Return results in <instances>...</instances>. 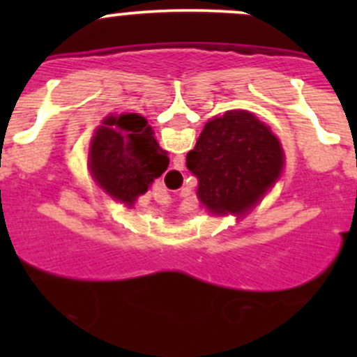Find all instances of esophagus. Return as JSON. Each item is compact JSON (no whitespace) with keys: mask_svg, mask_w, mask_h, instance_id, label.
Returning <instances> with one entry per match:
<instances>
[{"mask_svg":"<svg viewBox=\"0 0 357 357\" xmlns=\"http://www.w3.org/2000/svg\"><path fill=\"white\" fill-rule=\"evenodd\" d=\"M171 174H172V178H181V171H179V169H172Z\"/></svg>","mask_w":357,"mask_h":357,"instance_id":"obj_1","label":"esophagus"}]
</instances>
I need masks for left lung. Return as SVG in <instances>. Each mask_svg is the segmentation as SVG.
Listing matches in <instances>:
<instances>
[{"label":"left lung","instance_id":"obj_1","mask_svg":"<svg viewBox=\"0 0 357 357\" xmlns=\"http://www.w3.org/2000/svg\"><path fill=\"white\" fill-rule=\"evenodd\" d=\"M285 153L271 129L247 110H229L202 129L186 167L197 195L215 215H243L282 176Z\"/></svg>","mask_w":357,"mask_h":357}]
</instances>
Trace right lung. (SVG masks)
<instances>
[{
    "instance_id": "add662e5",
    "label": "right lung",
    "mask_w": 357,
    "mask_h": 357,
    "mask_svg": "<svg viewBox=\"0 0 357 357\" xmlns=\"http://www.w3.org/2000/svg\"><path fill=\"white\" fill-rule=\"evenodd\" d=\"M88 165L95 181L114 200L132 207L167 169V152L138 114L109 115L89 143Z\"/></svg>"
}]
</instances>
